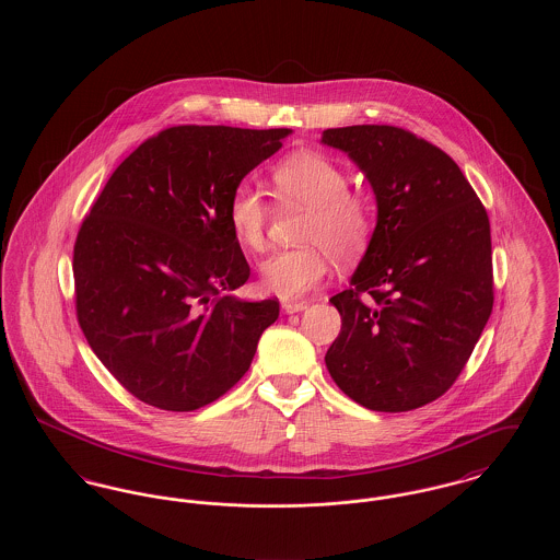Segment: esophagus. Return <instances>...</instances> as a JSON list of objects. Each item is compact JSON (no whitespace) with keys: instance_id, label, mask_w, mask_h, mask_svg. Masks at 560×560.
Returning <instances> with one entry per match:
<instances>
[{"instance_id":"34e87169","label":"esophagus","mask_w":560,"mask_h":560,"mask_svg":"<svg viewBox=\"0 0 560 560\" xmlns=\"http://www.w3.org/2000/svg\"><path fill=\"white\" fill-rule=\"evenodd\" d=\"M306 306H308V302H290V300H285V302L281 304V308H283L288 315L302 313V311H306Z\"/></svg>"}]
</instances>
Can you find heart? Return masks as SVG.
<instances>
[{
    "mask_svg": "<svg viewBox=\"0 0 560 560\" xmlns=\"http://www.w3.org/2000/svg\"><path fill=\"white\" fill-rule=\"evenodd\" d=\"M270 185L281 206L308 213L298 235L306 245L268 256L260 265V281L268 293L298 300L323 281L329 256L350 262L365 252L373 233L372 203L348 190L347 172L336 161L315 151L281 161L270 174ZM229 222L243 247H265L268 206L256 188L240 185L233 190Z\"/></svg>",
    "mask_w": 560,
    "mask_h": 560,
    "instance_id": "heart-1",
    "label": "heart"
}]
</instances>
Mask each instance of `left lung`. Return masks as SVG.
<instances>
[{"mask_svg": "<svg viewBox=\"0 0 560 560\" xmlns=\"http://www.w3.org/2000/svg\"><path fill=\"white\" fill-rule=\"evenodd\" d=\"M320 142L359 165L377 208L350 288L329 300L342 329L325 365L368 409L422 407L452 386L491 315L489 218L457 163L407 130L329 128Z\"/></svg>", "mask_w": 560, "mask_h": 560, "instance_id": "left-lung-1", "label": "left lung"}]
</instances>
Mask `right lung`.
Returning <instances> with one entry per match:
<instances>
[{
	"instance_id": "right-lung-1",
	"label": "right lung",
	"mask_w": 560,
	"mask_h": 560,
	"mask_svg": "<svg viewBox=\"0 0 560 560\" xmlns=\"http://www.w3.org/2000/svg\"><path fill=\"white\" fill-rule=\"evenodd\" d=\"M290 128L178 126L113 172L73 252L88 345L136 399L192 411L252 365L277 300L233 295L249 267L229 222L241 180Z\"/></svg>"
}]
</instances>
